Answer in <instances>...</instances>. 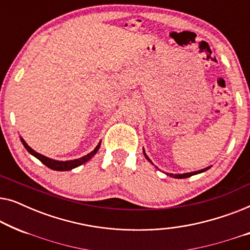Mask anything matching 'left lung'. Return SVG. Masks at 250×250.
I'll return each instance as SVG.
<instances>
[{
    "instance_id": "8db88e82",
    "label": "left lung",
    "mask_w": 250,
    "mask_h": 250,
    "mask_svg": "<svg viewBox=\"0 0 250 250\" xmlns=\"http://www.w3.org/2000/svg\"><path fill=\"white\" fill-rule=\"evenodd\" d=\"M143 155H145L146 158L148 159L149 162L152 164V162H151V160H150L149 157L146 156L145 149H143ZM152 165H153V164H152ZM209 168H210V166L209 167H206V168H204V169L196 170V172H191V173H184V174H168V173H166V174H167V175H169L170 177H174V179H186V177H190V176H192V175H196V174H200V173H203V172H205V170H207V169H209Z\"/></svg>"
}]
</instances>
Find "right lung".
Here are the masks:
<instances>
[{
  "mask_svg": "<svg viewBox=\"0 0 250 250\" xmlns=\"http://www.w3.org/2000/svg\"><path fill=\"white\" fill-rule=\"evenodd\" d=\"M20 140H21L23 146H25V148L27 149V151H28L30 155H33L34 157H36V158L39 159L40 162H42L44 165L49 167V168L53 169V170H61V172H62V170H70V169L75 168V167H78V166L83 165L84 163L88 162V160H90L92 157H93L95 153L98 152V150H99V148H100V146H101V141H100V142H99V145L95 146V149L93 150V151H91L90 153H87L86 156L82 157V158L74 159V160H66V162H60V160H54V159L49 158V157H45V156L41 155V153L36 152L35 150H33L32 148H30V146L27 145V143L25 142V140H23L22 138H20Z\"/></svg>",
  "mask_w": 250,
  "mask_h": 250,
  "instance_id": "add662e5",
  "label": "right lung"
}]
</instances>
